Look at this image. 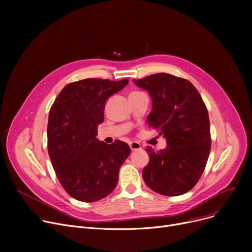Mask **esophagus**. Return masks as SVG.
Listing matches in <instances>:
<instances>
[{
	"label": "esophagus",
	"mask_w": 252,
	"mask_h": 252,
	"mask_svg": "<svg viewBox=\"0 0 252 252\" xmlns=\"http://www.w3.org/2000/svg\"><path fill=\"white\" fill-rule=\"evenodd\" d=\"M129 147H130L131 151H137V150L141 149V144L138 142H130Z\"/></svg>",
	"instance_id": "34e87169"
}]
</instances>
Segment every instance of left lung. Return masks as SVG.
<instances>
[{"label":"left lung","instance_id":"8db88e82","mask_svg":"<svg viewBox=\"0 0 252 252\" xmlns=\"http://www.w3.org/2000/svg\"><path fill=\"white\" fill-rule=\"evenodd\" d=\"M133 82L149 93L152 111L147 123L167 144L163 150L146 149L150 159L143 179L158 194L187 193L200 179L211 145L208 112L199 92L187 79L168 73Z\"/></svg>","mask_w":252,"mask_h":252}]
</instances>
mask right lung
<instances>
[{
    "mask_svg": "<svg viewBox=\"0 0 252 252\" xmlns=\"http://www.w3.org/2000/svg\"><path fill=\"white\" fill-rule=\"evenodd\" d=\"M128 83L86 78L65 86L52 105L48 151L56 176L74 199L95 202L116 187L119 168L130 153L122 141L108 145L96 136L107 99Z\"/></svg>",
    "mask_w": 252,
    "mask_h": 252,
    "instance_id": "obj_1",
    "label": "right lung"
}]
</instances>
